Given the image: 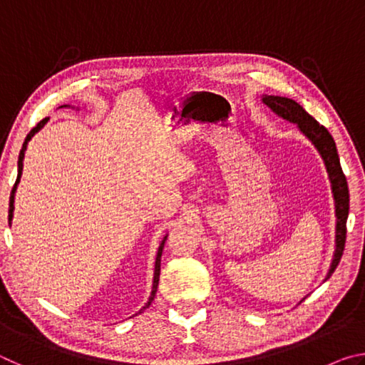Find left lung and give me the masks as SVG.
Here are the masks:
<instances>
[{"instance_id":"8db88e82","label":"left lung","mask_w":365,"mask_h":365,"mask_svg":"<svg viewBox=\"0 0 365 365\" xmlns=\"http://www.w3.org/2000/svg\"><path fill=\"white\" fill-rule=\"evenodd\" d=\"M262 103L279 114L283 119L293 122L298 125L299 130L306 135V137L312 141V145L317 148V151L322 156L327 172H329V178L331 183L333 200H335V214H336V237H335V255H333V261L330 265L327 279H330L333 272H335L336 265L339 264V259L343 256L344 242H346V220H348L349 214V190L348 182L343 174L341 164H339L338 151L335 140L324 125L309 115L302 106H299L294 100L283 96H262ZM325 279V280H327Z\"/></svg>"}]
</instances>
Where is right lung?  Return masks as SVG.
Masks as SVG:
<instances>
[{
  "mask_svg": "<svg viewBox=\"0 0 365 365\" xmlns=\"http://www.w3.org/2000/svg\"><path fill=\"white\" fill-rule=\"evenodd\" d=\"M61 108H64V106H61ZM46 122H48V117H45V119L40 120L38 123H36V127H34L32 130H30V133H29L27 137H26V141H24V145H22V150H21V153H19V160H17V168H19V169H17V180H16V183H14V187H12V191H11V197H9V225H11V220H12V212H14V196H16L17 183L21 182L22 168H24V156H26L27 145H29V141L32 140L34 135H35L36 132H40L41 128L45 127V123H46ZM165 240H168V237H164L163 243L159 245V250H158L156 264H154V279H153V289H151V296H150V299H148L146 304L143 306V309H140V312H141V311H145L146 307H150V304H151L153 299H154V296H156V292H158V283H159V274H160V256H163V250H164V243H165ZM140 312H138V314H140Z\"/></svg>",
  "mask_w": 365,
  "mask_h": 365,
  "instance_id": "add662e5",
  "label": "right lung"
}]
</instances>
